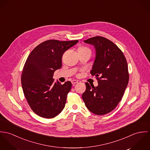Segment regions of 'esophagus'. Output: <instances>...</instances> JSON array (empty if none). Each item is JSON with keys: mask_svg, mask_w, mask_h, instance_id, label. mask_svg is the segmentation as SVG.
I'll list each match as a JSON object with an SVG mask.
<instances>
[{"mask_svg": "<svg viewBox=\"0 0 150 150\" xmlns=\"http://www.w3.org/2000/svg\"><path fill=\"white\" fill-rule=\"evenodd\" d=\"M71 83L72 84H76L77 83H78V82L77 81H76V80H72V81H71Z\"/></svg>", "mask_w": 150, "mask_h": 150, "instance_id": "1", "label": "esophagus"}]
</instances>
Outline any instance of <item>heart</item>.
Returning a JSON list of instances; mask_svg holds the SVG:
<instances>
[{
	"instance_id": "heart-1",
	"label": "heart",
	"mask_w": 150,
	"mask_h": 150,
	"mask_svg": "<svg viewBox=\"0 0 150 150\" xmlns=\"http://www.w3.org/2000/svg\"><path fill=\"white\" fill-rule=\"evenodd\" d=\"M87 51H88V52H91V50L88 48L87 47H79L78 48V52H87Z\"/></svg>"
}]
</instances>
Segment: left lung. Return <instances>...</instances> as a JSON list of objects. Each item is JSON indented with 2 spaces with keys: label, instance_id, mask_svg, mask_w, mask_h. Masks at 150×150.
Wrapping results in <instances>:
<instances>
[{
  "label": "left lung",
  "instance_id": "1",
  "mask_svg": "<svg viewBox=\"0 0 150 150\" xmlns=\"http://www.w3.org/2000/svg\"><path fill=\"white\" fill-rule=\"evenodd\" d=\"M94 46L96 57L90 71L98 85L85 83L82 98L87 108L97 115H104L116 108L129 82L126 58L122 52L110 40L96 36L84 41Z\"/></svg>",
  "mask_w": 150,
  "mask_h": 150
}]
</instances>
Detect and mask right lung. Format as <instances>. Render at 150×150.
<instances>
[{
	"label": "right lung",
	"mask_w": 150,
	"mask_h": 150,
	"mask_svg": "<svg viewBox=\"0 0 150 150\" xmlns=\"http://www.w3.org/2000/svg\"><path fill=\"white\" fill-rule=\"evenodd\" d=\"M78 40L45 41L29 54L23 68L21 83L25 97L34 112L45 118L57 116L64 109L72 83H54L53 76L62 66V56Z\"/></svg>",
	"instance_id": "obj_1"
}]
</instances>
